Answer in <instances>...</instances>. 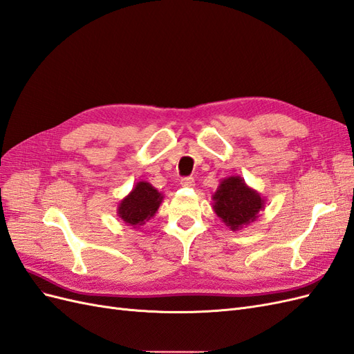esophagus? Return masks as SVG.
I'll use <instances>...</instances> for the list:
<instances>
[{"instance_id": "esophagus-1", "label": "esophagus", "mask_w": 354, "mask_h": 354, "mask_svg": "<svg viewBox=\"0 0 354 354\" xmlns=\"http://www.w3.org/2000/svg\"><path fill=\"white\" fill-rule=\"evenodd\" d=\"M180 185L183 187H194L195 186V178L194 177H185L180 180Z\"/></svg>"}]
</instances>
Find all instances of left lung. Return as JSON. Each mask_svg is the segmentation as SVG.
<instances>
[{
	"instance_id": "left-lung-1",
	"label": "left lung",
	"mask_w": 354,
	"mask_h": 354,
	"mask_svg": "<svg viewBox=\"0 0 354 354\" xmlns=\"http://www.w3.org/2000/svg\"><path fill=\"white\" fill-rule=\"evenodd\" d=\"M266 199L245 183L241 176L223 178L212 195V209L226 226L236 232L254 223L264 209Z\"/></svg>"
}]
</instances>
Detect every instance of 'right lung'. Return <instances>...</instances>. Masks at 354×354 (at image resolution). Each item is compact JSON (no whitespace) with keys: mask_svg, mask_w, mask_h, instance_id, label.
Listing matches in <instances>:
<instances>
[{"mask_svg":"<svg viewBox=\"0 0 354 354\" xmlns=\"http://www.w3.org/2000/svg\"><path fill=\"white\" fill-rule=\"evenodd\" d=\"M162 199L164 195L151 183L137 181L130 194L118 203L116 214L125 223V226H131L133 229L140 227L158 212Z\"/></svg>","mask_w":354,"mask_h":354,"instance_id":"obj_1","label":"right lung"}]
</instances>
